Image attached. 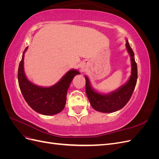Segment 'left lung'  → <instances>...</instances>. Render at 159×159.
<instances>
[{
	"label": "left lung",
	"mask_w": 159,
	"mask_h": 159,
	"mask_svg": "<svg viewBox=\"0 0 159 159\" xmlns=\"http://www.w3.org/2000/svg\"><path fill=\"white\" fill-rule=\"evenodd\" d=\"M126 48L131 57V74L129 80L121 87L109 93H101L94 89L86 75L85 91L90 104L95 110L102 113H112L122 109L131 98L137 80V66L134 54L126 40Z\"/></svg>",
	"instance_id": "1"
}]
</instances>
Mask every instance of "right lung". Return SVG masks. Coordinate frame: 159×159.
Wrapping results in <instances>:
<instances>
[{
  "label": "right lung",
  "instance_id": "right-lung-1",
  "mask_svg": "<svg viewBox=\"0 0 159 159\" xmlns=\"http://www.w3.org/2000/svg\"><path fill=\"white\" fill-rule=\"evenodd\" d=\"M23 52L22 60L18 70V80L22 94L28 105L35 111L44 115H53L59 113L65 107L67 91L74 77L80 74L74 69L68 71L60 80L50 87H41L28 80L24 69L25 54Z\"/></svg>",
  "mask_w": 159,
  "mask_h": 159
}]
</instances>
